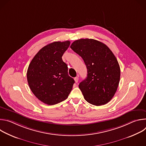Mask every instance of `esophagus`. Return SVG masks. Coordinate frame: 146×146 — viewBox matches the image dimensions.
<instances>
[{
	"label": "esophagus",
	"instance_id": "esophagus-1",
	"mask_svg": "<svg viewBox=\"0 0 146 146\" xmlns=\"http://www.w3.org/2000/svg\"><path fill=\"white\" fill-rule=\"evenodd\" d=\"M74 81H75V82L77 83V82H78V77H74Z\"/></svg>",
	"mask_w": 146,
	"mask_h": 146
}]
</instances>
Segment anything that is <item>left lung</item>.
<instances>
[{
	"instance_id": "1",
	"label": "left lung",
	"mask_w": 146,
	"mask_h": 146,
	"mask_svg": "<svg viewBox=\"0 0 146 146\" xmlns=\"http://www.w3.org/2000/svg\"><path fill=\"white\" fill-rule=\"evenodd\" d=\"M70 48L87 66V77L78 86L86 100L96 106L108 103L116 92L120 79L119 65L112 51L92 38L77 40Z\"/></svg>"
}]
</instances>
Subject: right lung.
<instances>
[{
  "label": "right lung",
  "mask_w": 146,
  "mask_h": 146,
  "mask_svg": "<svg viewBox=\"0 0 146 146\" xmlns=\"http://www.w3.org/2000/svg\"><path fill=\"white\" fill-rule=\"evenodd\" d=\"M70 41H55L41 49L31 60L27 70L29 86L35 96L48 105L65 100L71 92L74 80L68 74L62 56Z\"/></svg>",
  "instance_id": "add662e5"
}]
</instances>
